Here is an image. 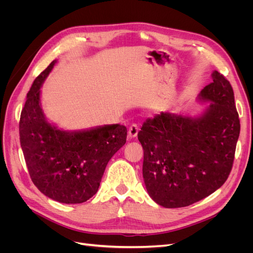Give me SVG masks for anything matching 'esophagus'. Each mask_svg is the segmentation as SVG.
<instances>
[{
	"instance_id": "1",
	"label": "esophagus",
	"mask_w": 253,
	"mask_h": 253,
	"mask_svg": "<svg viewBox=\"0 0 253 253\" xmlns=\"http://www.w3.org/2000/svg\"><path fill=\"white\" fill-rule=\"evenodd\" d=\"M138 131H139V127L138 126H137L136 124L132 125L131 126L128 127V136L129 138H134V137L137 136V134H138Z\"/></svg>"
}]
</instances>
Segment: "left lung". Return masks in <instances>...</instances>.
<instances>
[{
  "label": "left lung",
  "instance_id": "left-lung-1",
  "mask_svg": "<svg viewBox=\"0 0 253 253\" xmlns=\"http://www.w3.org/2000/svg\"><path fill=\"white\" fill-rule=\"evenodd\" d=\"M212 79L201 91L202 100L211 101L203 116L160 113L145 120L138 132L145 188L165 208L202 201L223 186L232 170L239 113L230 82L216 71Z\"/></svg>",
  "mask_w": 253,
  "mask_h": 253
}]
</instances>
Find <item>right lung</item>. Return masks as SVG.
<instances>
[{"mask_svg": "<svg viewBox=\"0 0 253 253\" xmlns=\"http://www.w3.org/2000/svg\"><path fill=\"white\" fill-rule=\"evenodd\" d=\"M56 61L38 76L19 122L20 142L30 178L40 192L63 204H81L98 191L105 167L126 142L125 126L79 133L60 131L45 120L40 87Z\"/></svg>", "mask_w": 253, "mask_h": 253, "instance_id": "obj_1", "label": "right lung"}]
</instances>
